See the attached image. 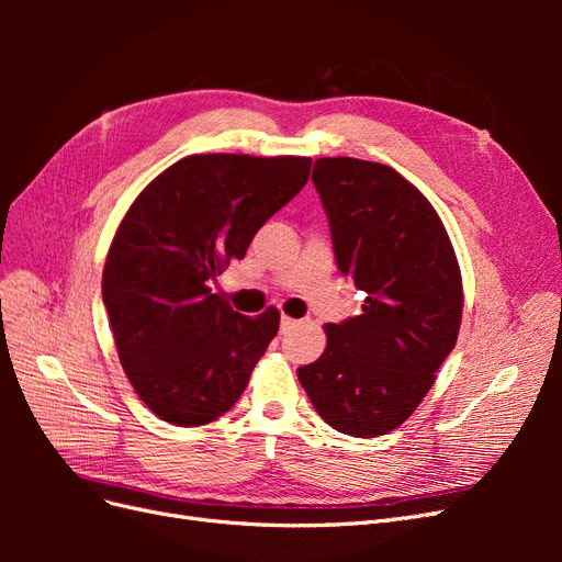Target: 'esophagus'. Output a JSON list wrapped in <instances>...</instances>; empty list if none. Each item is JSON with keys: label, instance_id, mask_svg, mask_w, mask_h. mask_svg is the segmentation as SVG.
Listing matches in <instances>:
<instances>
[{"label": "esophagus", "instance_id": "esophagus-1", "mask_svg": "<svg viewBox=\"0 0 562 562\" xmlns=\"http://www.w3.org/2000/svg\"><path fill=\"white\" fill-rule=\"evenodd\" d=\"M295 318H291V316H281V333H285V330H291V328H295Z\"/></svg>", "mask_w": 562, "mask_h": 562}]
</instances>
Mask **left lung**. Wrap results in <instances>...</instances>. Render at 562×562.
<instances>
[{"label": "left lung", "instance_id": "left-lung-1", "mask_svg": "<svg viewBox=\"0 0 562 562\" xmlns=\"http://www.w3.org/2000/svg\"><path fill=\"white\" fill-rule=\"evenodd\" d=\"M312 180L339 274L366 302L359 316L328 323L326 351L297 380L339 434L384 436L413 415L454 349L462 277L438 213L394 168L316 159Z\"/></svg>", "mask_w": 562, "mask_h": 562}]
</instances>
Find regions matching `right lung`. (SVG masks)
<instances>
[{
    "label": "right lung",
    "instance_id": "obj_1",
    "mask_svg": "<svg viewBox=\"0 0 562 562\" xmlns=\"http://www.w3.org/2000/svg\"><path fill=\"white\" fill-rule=\"evenodd\" d=\"M312 159L192 155L151 180L119 225L103 271L114 345L135 394L176 427L241 398L279 312L241 316L213 293L229 262L310 180Z\"/></svg>",
    "mask_w": 562,
    "mask_h": 562
}]
</instances>
